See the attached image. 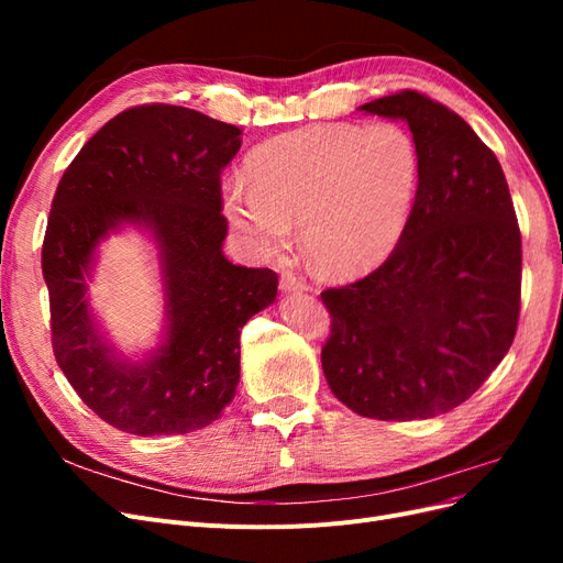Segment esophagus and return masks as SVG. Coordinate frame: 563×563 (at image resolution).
I'll return each instance as SVG.
<instances>
[{
	"label": "esophagus",
	"mask_w": 563,
	"mask_h": 563,
	"mask_svg": "<svg viewBox=\"0 0 563 563\" xmlns=\"http://www.w3.org/2000/svg\"><path fill=\"white\" fill-rule=\"evenodd\" d=\"M279 288L284 294H302V291H308V282L298 277L296 272H282Z\"/></svg>",
	"instance_id": "esophagus-1"
}]
</instances>
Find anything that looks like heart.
Instances as JSON below:
<instances>
[{"mask_svg":"<svg viewBox=\"0 0 563 563\" xmlns=\"http://www.w3.org/2000/svg\"><path fill=\"white\" fill-rule=\"evenodd\" d=\"M420 176V147L397 122L314 124L255 147L246 159L250 183L225 180L220 203L253 253H282L298 223L310 263L347 277L399 244Z\"/></svg>","mask_w":563,"mask_h":563,"instance_id":"b5f03b06","label":"heart"}]
</instances>
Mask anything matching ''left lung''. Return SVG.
Masks as SVG:
<instances>
[{
    "instance_id": "obj_1",
    "label": "left lung",
    "mask_w": 563,
    "mask_h": 563,
    "mask_svg": "<svg viewBox=\"0 0 563 563\" xmlns=\"http://www.w3.org/2000/svg\"><path fill=\"white\" fill-rule=\"evenodd\" d=\"M356 110L406 122L422 176L389 258L321 294L333 319L321 368L338 401L364 418H434L472 397L515 340V203L496 155L449 108L401 91Z\"/></svg>"
}]
</instances>
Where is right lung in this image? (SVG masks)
<instances>
[{
	"instance_id": "add662e5",
	"label": "right lung",
	"mask_w": 563,
	"mask_h": 563,
	"mask_svg": "<svg viewBox=\"0 0 563 563\" xmlns=\"http://www.w3.org/2000/svg\"><path fill=\"white\" fill-rule=\"evenodd\" d=\"M242 131L178 106L124 110L91 135L51 203L42 272L51 343L81 401L112 428L187 434L220 418L240 385L244 323L277 298V275L225 258L220 174ZM133 227L156 246L165 294L157 349L119 353L99 327L88 282L99 244Z\"/></svg>"
}]
</instances>
